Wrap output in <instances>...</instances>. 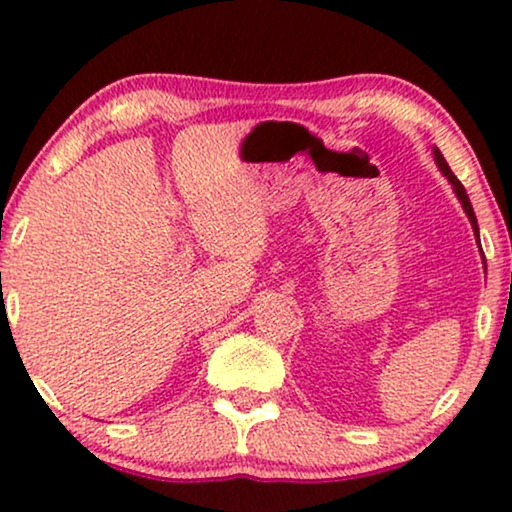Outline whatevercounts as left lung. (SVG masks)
<instances>
[{"label":"left lung","instance_id":"left-lung-1","mask_svg":"<svg viewBox=\"0 0 512 512\" xmlns=\"http://www.w3.org/2000/svg\"><path fill=\"white\" fill-rule=\"evenodd\" d=\"M433 161H436V166H438V170L440 173L445 175V178H448V182L452 185V192H455V197L460 199V204H462V209H464V214H467V219H469V223H472V231H474V238L479 240V226H477V216H474V209H472V202H469V197H467V192H464V187H462V182L455 178V173H452L450 170V166H448V161H445L443 158V154H440V149L438 146H433ZM481 248V245H479Z\"/></svg>","mask_w":512,"mask_h":512}]
</instances>
